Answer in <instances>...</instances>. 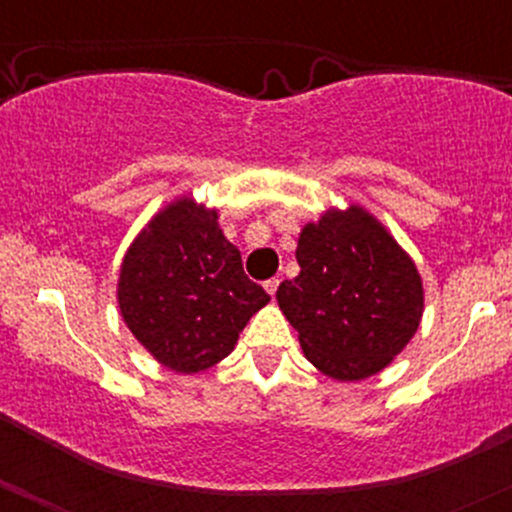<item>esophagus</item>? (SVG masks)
<instances>
[{"label": "esophagus", "mask_w": 512, "mask_h": 512, "mask_svg": "<svg viewBox=\"0 0 512 512\" xmlns=\"http://www.w3.org/2000/svg\"><path fill=\"white\" fill-rule=\"evenodd\" d=\"M276 289H279V279H276V276H274V279H267V281H264V291H267L269 296H272V298H274Z\"/></svg>", "instance_id": "1"}]
</instances>
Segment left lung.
Here are the masks:
<instances>
[{"instance_id": "8db88e82", "label": "left lung", "mask_w": 512, "mask_h": 512, "mask_svg": "<svg viewBox=\"0 0 512 512\" xmlns=\"http://www.w3.org/2000/svg\"><path fill=\"white\" fill-rule=\"evenodd\" d=\"M301 274L276 291L303 354L334 380L380 373L419 330L416 264L368 211L330 209L301 231Z\"/></svg>"}]
</instances>
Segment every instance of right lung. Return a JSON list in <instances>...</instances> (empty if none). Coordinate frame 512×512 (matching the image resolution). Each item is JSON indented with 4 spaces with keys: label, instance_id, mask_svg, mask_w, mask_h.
Instances as JSON below:
<instances>
[{
    "label": "right lung",
    "instance_id": "obj_1",
    "mask_svg": "<svg viewBox=\"0 0 512 512\" xmlns=\"http://www.w3.org/2000/svg\"><path fill=\"white\" fill-rule=\"evenodd\" d=\"M127 327L158 363L199 373L233 351L238 334L269 303L219 228L214 209L180 197L129 245L117 281Z\"/></svg>",
    "mask_w": 512,
    "mask_h": 512
}]
</instances>
